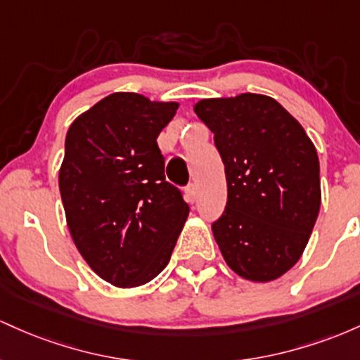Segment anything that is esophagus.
<instances>
[{
	"mask_svg": "<svg viewBox=\"0 0 360 360\" xmlns=\"http://www.w3.org/2000/svg\"><path fill=\"white\" fill-rule=\"evenodd\" d=\"M185 193H187V200L188 202H195L197 197H199V188H197L195 184H191L187 187V191H185Z\"/></svg>",
	"mask_w": 360,
	"mask_h": 360,
	"instance_id": "obj_1",
	"label": "esophagus"
}]
</instances>
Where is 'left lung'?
Returning <instances> with one entry per match:
<instances>
[{"mask_svg":"<svg viewBox=\"0 0 360 360\" xmlns=\"http://www.w3.org/2000/svg\"><path fill=\"white\" fill-rule=\"evenodd\" d=\"M193 112L214 132L228 181L214 240L240 277L276 281L301 258L320 212L316 148L267 95L204 98Z\"/></svg>","mask_w":360,"mask_h":360,"instance_id":"8db88e82","label":"left lung"}]
</instances>
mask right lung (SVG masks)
<instances>
[{"label": "right lung", "instance_id": "1", "mask_svg": "<svg viewBox=\"0 0 360 360\" xmlns=\"http://www.w3.org/2000/svg\"><path fill=\"white\" fill-rule=\"evenodd\" d=\"M176 110V102L119 91L68 129L59 169L68 228L84 262L115 288L158 276L188 217L156 143Z\"/></svg>", "mask_w": 360, "mask_h": 360}]
</instances>
